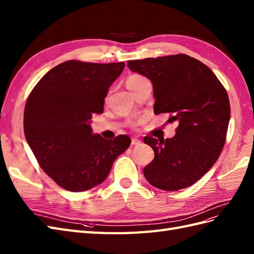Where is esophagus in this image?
<instances>
[{"label":"esophagus","instance_id":"1","mask_svg":"<svg viewBox=\"0 0 254 254\" xmlns=\"http://www.w3.org/2000/svg\"><path fill=\"white\" fill-rule=\"evenodd\" d=\"M140 143H141V140L136 139V138H133V139L131 140V144H132V145H139Z\"/></svg>","mask_w":254,"mask_h":254}]
</instances>
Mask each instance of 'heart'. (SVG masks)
Wrapping results in <instances>:
<instances>
[{
    "label": "heart",
    "mask_w": 254,
    "mask_h": 254,
    "mask_svg": "<svg viewBox=\"0 0 254 254\" xmlns=\"http://www.w3.org/2000/svg\"><path fill=\"white\" fill-rule=\"evenodd\" d=\"M144 80H146V79L143 76H140V74H131V76L128 77V79L126 81V85L130 91H132L136 85H139Z\"/></svg>",
    "instance_id": "obj_1"
}]
</instances>
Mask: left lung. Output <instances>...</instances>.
Returning <instances> with one entry per match:
<instances>
[{
  "label": "left lung",
  "instance_id": "obj_1",
  "mask_svg": "<svg viewBox=\"0 0 254 254\" xmlns=\"http://www.w3.org/2000/svg\"><path fill=\"white\" fill-rule=\"evenodd\" d=\"M130 70L153 83L155 114L177 122L171 139L145 136L155 158L143 169L154 187L176 191L191 186L214 166L227 138L229 96L216 74L186 54L128 61Z\"/></svg>",
  "mask_w": 254,
  "mask_h": 254
}]
</instances>
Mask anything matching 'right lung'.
<instances>
[{"label": "right lung", "mask_w": 254, "mask_h": 254, "mask_svg": "<svg viewBox=\"0 0 254 254\" xmlns=\"http://www.w3.org/2000/svg\"><path fill=\"white\" fill-rule=\"evenodd\" d=\"M124 67V62L67 61L48 71L29 95L25 139L40 168L65 190L80 192L101 184L131 143L125 134L106 140L91 128L93 113L104 112L109 87Z\"/></svg>", "instance_id": "1"}]
</instances>
